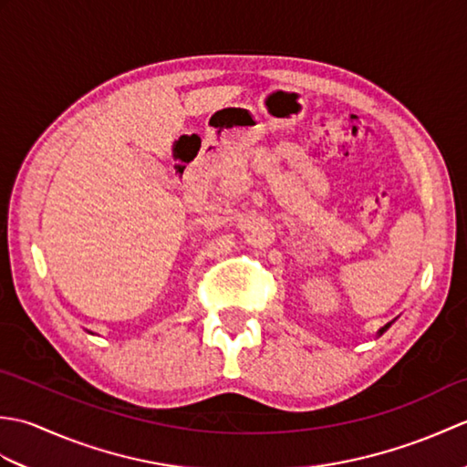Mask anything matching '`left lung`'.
Listing matches in <instances>:
<instances>
[{"label": "left lung", "mask_w": 467, "mask_h": 467, "mask_svg": "<svg viewBox=\"0 0 467 467\" xmlns=\"http://www.w3.org/2000/svg\"><path fill=\"white\" fill-rule=\"evenodd\" d=\"M393 323H395V319H393V321H389V323H387V325H383V327H381V329H379V331H377V337H381V335H383V333H385L387 329H389V327H391Z\"/></svg>", "instance_id": "obj_1"}]
</instances>
